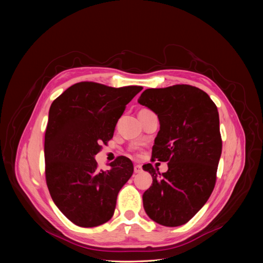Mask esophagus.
I'll return each instance as SVG.
<instances>
[{"label":"esophagus","instance_id":"obj_1","mask_svg":"<svg viewBox=\"0 0 263 263\" xmlns=\"http://www.w3.org/2000/svg\"><path fill=\"white\" fill-rule=\"evenodd\" d=\"M142 172V165L140 164H135L134 165V173H141Z\"/></svg>","mask_w":263,"mask_h":263}]
</instances>
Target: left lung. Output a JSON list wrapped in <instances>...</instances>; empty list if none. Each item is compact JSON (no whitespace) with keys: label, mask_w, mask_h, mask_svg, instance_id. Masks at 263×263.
Here are the masks:
<instances>
[{"label":"left lung","mask_w":263,"mask_h":263,"mask_svg":"<svg viewBox=\"0 0 263 263\" xmlns=\"http://www.w3.org/2000/svg\"><path fill=\"white\" fill-rule=\"evenodd\" d=\"M137 102L159 118L153 160L168 162L163 174L150 163L143 165L153 177L143 194L144 209L160 225L181 226L202 208L215 185L222 154L217 107L191 85L149 88Z\"/></svg>","instance_id":"8db88e82"}]
</instances>
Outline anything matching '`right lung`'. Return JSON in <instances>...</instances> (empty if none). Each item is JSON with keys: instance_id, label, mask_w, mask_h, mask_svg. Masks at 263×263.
<instances>
[{"instance_id": "obj_1", "label": "right lung", "mask_w": 263, "mask_h": 263, "mask_svg": "<svg viewBox=\"0 0 263 263\" xmlns=\"http://www.w3.org/2000/svg\"><path fill=\"white\" fill-rule=\"evenodd\" d=\"M142 89L81 82L50 106L45 135L47 185L61 212L80 227L109 220L119 191L133 174L132 161L126 157H118L108 171H99L95 156L101 143L112 139L124 107Z\"/></svg>"}]
</instances>
